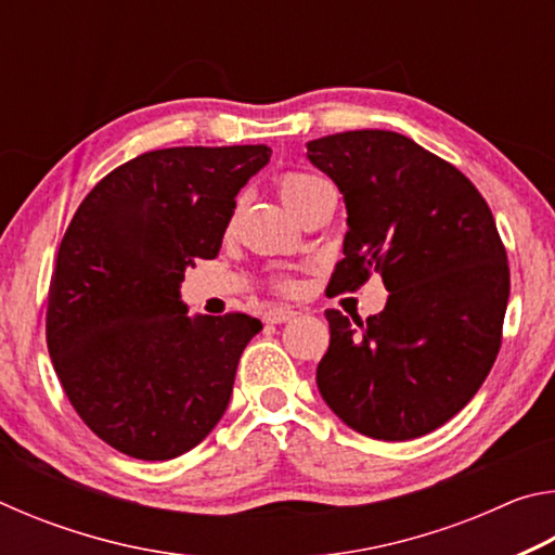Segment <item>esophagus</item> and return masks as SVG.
I'll return each instance as SVG.
<instances>
[{"instance_id":"34e87169","label":"esophagus","mask_w":555,"mask_h":555,"mask_svg":"<svg viewBox=\"0 0 555 555\" xmlns=\"http://www.w3.org/2000/svg\"><path fill=\"white\" fill-rule=\"evenodd\" d=\"M291 318H296V311L286 306H274V308H269V311H264L267 323H286V321H291Z\"/></svg>"}]
</instances>
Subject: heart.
I'll use <instances>...</instances> for the list:
<instances>
[{
    "instance_id": "obj_1",
    "label": "heart",
    "mask_w": 555,
    "mask_h": 555,
    "mask_svg": "<svg viewBox=\"0 0 555 555\" xmlns=\"http://www.w3.org/2000/svg\"><path fill=\"white\" fill-rule=\"evenodd\" d=\"M327 183L321 176L308 171H286L276 178V191L286 208L298 210L306 201H311L318 191H323Z\"/></svg>"
}]
</instances>
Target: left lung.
Returning <instances> with one entry per match:
<instances>
[{
  "instance_id": "left-lung-1",
  "label": "left lung",
  "mask_w": 555,
  "mask_h": 555,
  "mask_svg": "<svg viewBox=\"0 0 555 555\" xmlns=\"http://www.w3.org/2000/svg\"><path fill=\"white\" fill-rule=\"evenodd\" d=\"M306 146L347 208L345 257L327 288L354 291L377 271L389 291L367 321L325 311L318 389L357 434L426 436L475 397L502 345L509 264L490 205L453 164L397 131Z\"/></svg>"
}]
</instances>
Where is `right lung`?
<instances>
[{
    "label": "right lung",
    "mask_w": 555,
    "mask_h": 555,
    "mask_svg": "<svg viewBox=\"0 0 555 555\" xmlns=\"http://www.w3.org/2000/svg\"><path fill=\"white\" fill-rule=\"evenodd\" d=\"M271 149L173 146L121 164L63 234L46 343L73 409L139 460L188 453L218 426L247 343L244 313L188 315L181 281L215 259L234 198Z\"/></svg>",
    "instance_id": "1"
}]
</instances>
